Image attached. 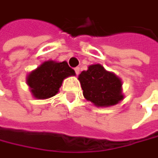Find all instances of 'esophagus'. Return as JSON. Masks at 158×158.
Listing matches in <instances>:
<instances>
[{"label": "esophagus", "mask_w": 158, "mask_h": 158, "mask_svg": "<svg viewBox=\"0 0 158 158\" xmlns=\"http://www.w3.org/2000/svg\"><path fill=\"white\" fill-rule=\"evenodd\" d=\"M74 70H75L76 75H78V74L80 73V67H75V68H74Z\"/></svg>", "instance_id": "1"}]
</instances>
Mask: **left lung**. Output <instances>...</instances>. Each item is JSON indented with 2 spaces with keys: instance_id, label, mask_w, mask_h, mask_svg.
<instances>
[{
  "instance_id": "8db88e82",
  "label": "left lung",
  "mask_w": 158,
  "mask_h": 158,
  "mask_svg": "<svg viewBox=\"0 0 158 158\" xmlns=\"http://www.w3.org/2000/svg\"><path fill=\"white\" fill-rule=\"evenodd\" d=\"M84 98L96 106H111L123 100L122 82L101 64H93L79 75Z\"/></svg>"
}]
</instances>
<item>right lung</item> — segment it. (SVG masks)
I'll list each match as a JSON object with an SVG mask.
<instances>
[{"mask_svg":"<svg viewBox=\"0 0 158 158\" xmlns=\"http://www.w3.org/2000/svg\"><path fill=\"white\" fill-rule=\"evenodd\" d=\"M74 75L75 71L68 66L66 61L48 60L28 74L27 84L34 98L45 100L56 96L62 81Z\"/></svg>","mask_w":158,"mask_h":158,"instance_id":"obj_1","label":"right lung"}]
</instances>
